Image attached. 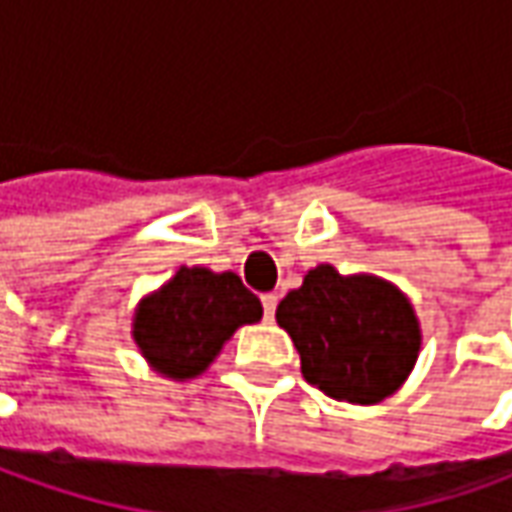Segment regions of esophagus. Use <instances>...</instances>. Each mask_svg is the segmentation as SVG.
<instances>
[{
	"instance_id": "34e87169",
	"label": "esophagus",
	"mask_w": 512,
	"mask_h": 512,
	"mask_svg": "<svg viewBox=\"0 0 512 512\" xmlns=\"http://www.w3.org/2000/svg\"><path fill=\"white\" fill-rule=\"evenodd\" d=\"M260 303H263V317H266V320H272L274 311H277V294H263V297H260Z\"/></svg>"
}]
</instances>
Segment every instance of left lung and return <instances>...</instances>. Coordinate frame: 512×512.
I'll return each mask as SVG.
<instances>
[{"label": "left lung", "mask_w": 512, "mask_h": 512, "mask_svg": "<svg viewBox=\"0 0 512 512\" xmlns=\"http://www.w3.org/2000/svg\"><path fill=\"white\" fill-rule=\"evenodd\" d=\"M300 354L303 377L343 402L374 405L391 397L419 357V323L408 297L391 283L334 266H317L277 306Z\"/></svg>", "instance_id": "obj_1"}]
</instances>
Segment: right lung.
I'll use <instances>...</instances> for the list:
<instances>
[{"label":"right lung","mask_w":512,"mask_h":512,"mask_svg":"<svg viewBox=\"0 0 512 512\" xmlns=\"http://www.w3.org/2000/svg\"><path fill=\"white\" fill-rule=\"evenodd\" d=\"M260 317V300L238 274L184 266L164 289L141 303L133 337L161 374L189 379L206 371L235 328Z\"/></svg>","instance_id":"right-lung-1"}]
</instances>
